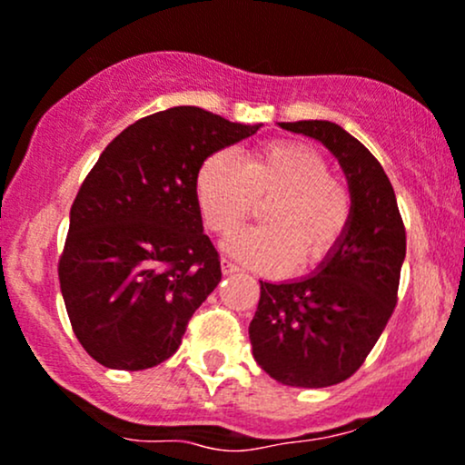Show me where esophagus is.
Segmentation results:
<instances>
[{
    "label": "esophagus",
    "mask_w": 465,
    "mask_h": 465,
    "mask_svg": "<svg viewBox=\"0 0 465 465\" xmlns=\"http://www.w3.org/2000/svg\"><path fill=\"white\" fill-rule=\"evenodd\" d=\"M241 272V267L236 265V262L227 261V258H223V273H227V276H232V273H238Z\"/></svg>",
    "instance_id": "esophagus-1"
}]
</instances>
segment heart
<instances>
[{
  "label": "heart",
  "instance_id": "b5f03b06",
  "mask_svg": "<svg viewBox=\"0 0 465 465\" xmlns=\"http://www.w3.org/2000/svg\"><path fill=\"white\" fill-rule=\"evenodd\" d=\"M200 209L218 236L241 232L265 204L262 229L232 238L227 249L261 272L310 270L325 261L354 213L350 184L330 173L314 146L273 140L249 151L241 164L227 153L204 160L195 180Z\"/></svg>",
  "mask_w": 465,
  "mask_h": 465
}]
</instances>
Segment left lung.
Returning <instances> with one entry per match:
<instances>
[{
	"mask_svg": "<svg viewBox=\"0 0 465 465\" xmlns=\"http://www.w3.org/2000/svg\"><path fill=\"white\" fill-rule=\"evenodd\" d=\"M334 153L354 195L351 223L312 276L261 281L249 322L256 363L278 383L327 388L363 365L397 305L405 227L379 160L354 135L327 120L278 122Z\"/></svg>",
	"mask_w": 465,
	"mask_h": 465,
	"instance_id": "8db88e82",
	"label": "left lung"
}]
</instances>
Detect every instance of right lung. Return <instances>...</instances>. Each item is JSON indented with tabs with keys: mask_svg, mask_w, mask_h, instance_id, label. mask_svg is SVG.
<instances>
[{
	"mask_svg": "<svg viewBox=\"0 0 465 465\" xmlns=\"http://www.w3.org/2000/svg\"><path fill=\"white\" fill-rule=\"evenodd\" d=\"M258 129L173 106L134 122L102 151L71 207L57 267L73 331L97 363L135 372L180 348L223 278L203 232L198 171Z\"/></svg>",
	"mask_w": 465,
	"mask_h": 465,
	"instance_id": "1",
	"label": "right lung"
}]
</instances>
